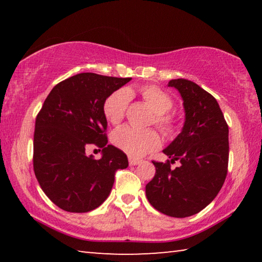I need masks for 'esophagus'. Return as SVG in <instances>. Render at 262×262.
Returning <instances> with one entry per match:
<instances>
[{"label":"esophagus","instance_id":"esophagus-1","mask_svg":"<svg viewBox=\"0 0 262 262\" xmlns=\"http://www.w3.org/2000/svg\"><path fill=\"white\" fill-rule=\"evenodd\" d=\"M128 161H129V165H132V166L137 165V164H140V163H141V159L133 158V157H129V159H128Z\"/></svg>","mask_w":262,"mask_h":262}]
</instances>
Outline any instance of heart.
<instances>
[{
  "instance_id": "heart-1",
  "label": "heart",
  "mask_w": 262,
  "mask_h": 262,
  "mask_svg": "<svg viewBox=\"0 0 262 262\" xmlns=\"http://www.w3.org/2000/svg\"><path fill=\"white\" fill-rule=\"evenodd\" d=\"M142 98L156 113V123L165 133L176 129L173 117L166 114L173 106L172 97L155 85H148L140 90ZM130 91L119 89L107 97L104 103V114L112 125L120 123L125 118ZM112 142L115 147L129 155L130 157H142L158 149L162 144L161 136L155 129H136L129 126H122L112 133Z\"/></svg>"
}]
</instances>
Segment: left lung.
Segmentation results:
<instances>
[{
    "label": "left lung",
    "mask_w": 262,
    "mask_h": 262,
    "mask_svg": "<svg viewBox=\"0 0 262 262\" xmlns=\"http://www.w3.org/2000/svg\"><path fill=\"white\" fill-rule=\"evenodd\" d=\"M183 99L185 122L163 152L171 163L152 162L156 173L145 186L155 209L184 219L198 214L214 200L224 184L229 162V127L217 100L196 83L171 79Z\"/></svg>",
    "instance_id": "1"
}]
</instances>
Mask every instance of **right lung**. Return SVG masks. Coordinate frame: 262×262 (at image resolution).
I'll return each mask as SVG.
<instances>
[{"mask_svg":"<svg viewBox=\"0 0 262 262\" xmlns=\"http://www.w3.org/2000/svg\"><path fill=\"white\" fill-rule=\"evenodd\" d=\"M94 73L69 77L52 89L35 119L33 168L50 200L69 212L96 209L108 198L119 168L128 166L126 154L107 144L104 103L130 81ZM95 144L102 158L88 157Z\"/></svg>","mask_w":262,"mask_h":262,"instance_id":"obj_1","label":"right lung"}]
</instances>
